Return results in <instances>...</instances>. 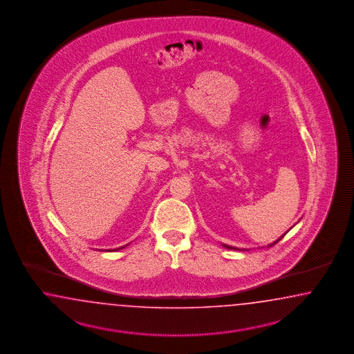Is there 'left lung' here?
<instances>
[{
  "instance_id": "obj_1",
  "label": "left lung",
  "mask_w": 354,
  "mask_h": 354,
  "mask_svg": "<svg viewBox=\"0 0 354 354\" xmlns=\"http://www.w3.org/2000/svg\"><path fill=\"white\" fill-rule=\"evenodd\" d=\"M281 237H283V236H281ZM281 237H280V239H281ZM280 239H279V240H280ZM279 240H277V241H275V243H274V244H277V243H278ZM274 244H270V247H272V245H274ZM225 247L228 248V249H236V248L228 247V245H225Z\"/></svg>"
}]
</instances>
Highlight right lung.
I'll use <instances>...</instances> for the list:
<instances>
[{"mask_svg": "<svg viewBox=\"0 0 354 354\" xmlns=\"http://www.w3.org/2000/svg\"><path fill=\"white\" fill-rule=\"evenodd\" d=\"M124 247H126V245H124ZM124 247L117 248V249H114V250H119V249H122V248H124Z\"/></svg>", "mask_w": 354, "mask_h": 354, "instance_id": "obj_1", "label": "right lung"}]
</instances>
